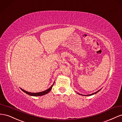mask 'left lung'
Listing matches in <instances>:
<instances>
[{"label":"left lung","instance_id":"1","mask_svg":"<svg viewBox=\"0 0 122 122\" xmlns=\"http://www.w3.org/2000/svg\"><path fill=\"white\" fill-rule=\"evenodd\" d=\"M100 90H101V89L100 90H98V91H97V92H95V93H92V94H90V95H87V96H92V95H95V94H96V93H97V92H98ZM78 94H79V95H82V96H84V95H81V94H80V93H78Z\"/></svg>","mask_w":122,"mask_h":122}]
</instances>
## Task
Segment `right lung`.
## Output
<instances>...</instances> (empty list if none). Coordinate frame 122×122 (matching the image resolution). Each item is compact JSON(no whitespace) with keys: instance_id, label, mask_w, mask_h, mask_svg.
Segmentation results:
<instances>
[{"instance_id":"right-lung-1","label":"right lung","mask_w":122,"mask_h":122,"mask_svg":"<svg viewBox=\"0 0 122 122\" xmlns=\"http://www.w3.org/2000/svg\"><path fill=\"white\" fill-rule=\"evenodd\" d=\"M53 85H54V84L52 85L50 88H49L48 89H47L46 90H44V91H43V92H36V93H32V92H27L25 91V90H23L21 88V89L23 92L26 93V94H27V95H29L30 96H35V97H36V96H43V95H46V94H47V93L49 92L51 90V89L52 88V87L53 86Z\"/></svg>"}]
</instances>
